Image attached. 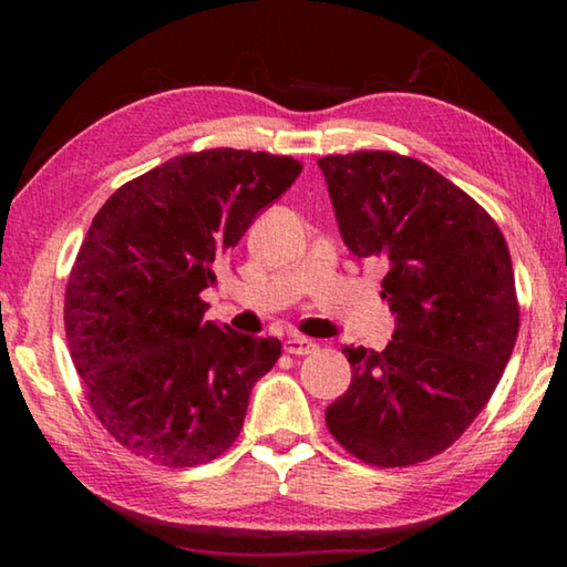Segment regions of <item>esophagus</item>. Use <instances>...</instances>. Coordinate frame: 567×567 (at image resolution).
<instances>
[{
  "label": "esophagus",
  "instance_id": "34e87169",
  "mask_svg": "<svg viewBox=\"0 0 567 567\" xmlns=\"http://www.w3.org/2000/svg\"><path fill=\"white\" fill-rule=\"evenodd\" d=\"M318 350V342L305 338V334H287L285 338V352L290 354H310Z\"/></svg>",
  "mask_w": 567,
  "mask_h": 567
}]
</instances>
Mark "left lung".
I'll return each instance as SVG.
<instances>
[{"mask_svg":"<svg viewBox=\"0 0 567 567\" xmlns=\"http://www.w3.org/2000/svg\"><path fill=\"white\" fill-rule=\"evenodd\" d=\"M342 243L388 265L395 334L382 352L342 348L348 392L324 412L332 437L378 467L443 453L465 433L511 360L517 297L493 217L433 167L395 152L318 159Z\"/></svg>","mask_w":567,"mask_h":567,"instance_id":"8db88e82","label":"left lung"}]
</instances>
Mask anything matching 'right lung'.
<instances>
[{
  "label": "right lung",
  "mask_w": 567,
  "mask_h": 567,
  "mask_svg": "<svg viewBox=\"0 0 567 567\" xmlns=\"http://www.w3.org/2000/svg\"><path fill=\"white\" fill-rule=\"evenodd\" d=\"M300 172L270 152H195L122 185L92 219L64 330L94 415L134 455L192 467L237 440L282 344L205 320L203 292Z\"/></svg>",
  "instance_id": "add662e5"
}]
</instances>
